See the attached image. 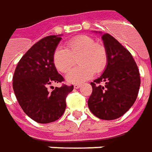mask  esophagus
Here are the masks:
<instances>
[{
  "label": "esophagus",
  "mask_w": 152,
  "mask_h": 152,
  "mask_svg": "<svg viewBox=\"0 0 152 152\" xmlns=\"http://www.w3.org/2000/svg\"><path fill=\"white\" fill-rule=\"evenodd\" d=\"M81 87V84H75L74 85V88L75 89H78V88H80Z\"/></svg>",
  "instance_id": "esophagus-1"
}]
</instances>
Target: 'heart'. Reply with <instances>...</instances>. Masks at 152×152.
<instances>
[{"label": "heart", "mask_w": 152, "mask_h": 152, "mask_svg": "<svg viewBox=\"0 0 152 152\" xmlns=\"http://www.w3.org/2000/svg\"><path fill=\"white\" fill-rule=\"evenodd\" d=\"M78 56V64L81 65L67 75V81L79 83L90 79L94 72L101 73L106 68L107 52L101 44L95 43L92 37L79 35L70 39L66 49L58 48L53 54V64L61 73H67L74 66Z\"/></svg>", "instance_id": "b5f03b06"}]
</instances>
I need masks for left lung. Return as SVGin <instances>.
Returning <instances> with one entry per match:
<instances>
[{
    "mask_svg": "<svg viewBox=\"0 0 152 152\" xmlns=\"http://www.w3.org/2000/svg\"><path fill=\"white\" fill-rule=\"evenodd\" d=\"M107 63L100 77L91 82L90 111L97 118L113 120L121 117L135 102L140 86L138 67L133 56L110 34H102Z\"/></svg>",
    "mask_w": 152,
    "mask_h": 152,
    "instance_id": "obj_1",
    "label": "left lung"
}]
</instances>
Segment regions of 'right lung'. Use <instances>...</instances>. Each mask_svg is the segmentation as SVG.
Segmentation results:
<instances>
[{"label":"right lung","instance_id":"add662e5","mask_svg":"<svg viewBox=\"0 0 152 152\" xmlns=\"http://www.w3.org/2000/svg\"><path fill=\"white\" fill-rule=\"evenodd\" d=\"M60 40V35L40 39L21 58L14 72L12 87L19 105L38 123L59 119L66 110V97L74 88L62 85L48 91L51 84L64 81L53 64V54Z\"/></svg>","mask_w":152,"mask_h":152}]
</instances>
